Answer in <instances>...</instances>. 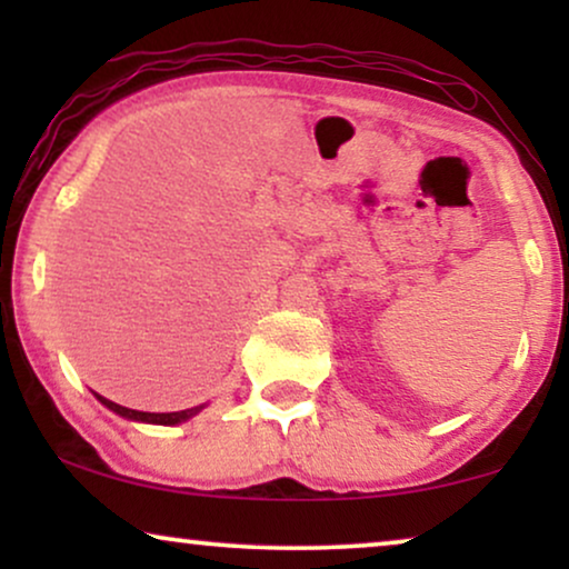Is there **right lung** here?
<instances>
[{
    "label": "right lung",
    "mask_w": 569,
    "mask_h": 569,
    "mask_svg": "<svg viewBox=\"0 0 569 569\" xmlns=\"http://www.w3.org/2000/svg\"><path fill=\"white\" fill-rule=\"evenodd\" d=\"M98 399H100V403H106L108 409L116 411V415H121V417H127V419H137V422H150V425H178V422H186V419L193 417L201 409V407H193V409H183V411H170V415H154V411L127 409V407H121V403L108 401L106 396H98Z\"/></svg>",
    "instance_id": "add662e5"
}]
</instances>
